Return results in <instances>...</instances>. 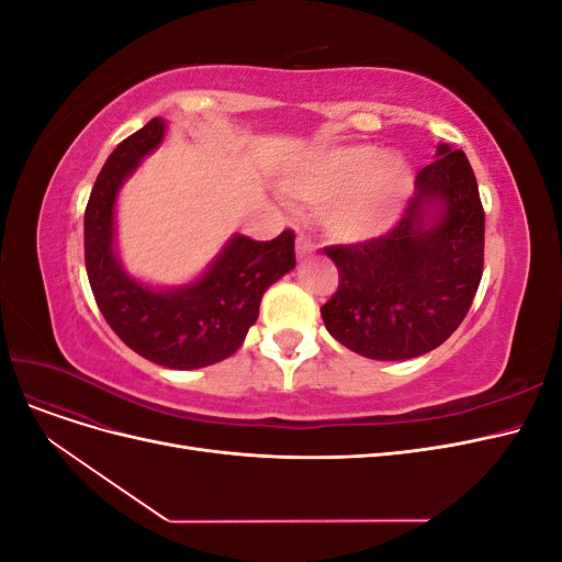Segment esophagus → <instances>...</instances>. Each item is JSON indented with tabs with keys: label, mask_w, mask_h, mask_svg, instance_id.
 Returning <instances> with one entry per match:
<instances>
[{
	"label": "esophagus",
	"mask_w": 562,
	"mask_h": 562,
	"mask_svg": "<svg viewBox=\"0 0 562 562\" xmlns=\"http://www.w3.org/2000/svg\"><path fill=\"white\" fill-rule=\"evenodd\" d=\"M316 250V244L310 239L307 234H297V239H295V252H297V258L302 260V258H307V255H312Z\"/></svg>",
	"instance_id": "obj_1"
}]
</instances>
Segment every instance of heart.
Masks as SVG:
<instances>
[{
  "mask_svg": "<svg viewBox=\"0 0 562 562\" xmlns=\"http://www.w3.org/2000/svg\"><path fill=\"white\" fill-rule=\"evenodd\" d=\"M413 176L398 157L368 145L335 147L312 157L283 180V192L318 206L321 223L337 241H366L386 232L411 196Z\"/></svg>",
  "mask_w": 562,
  "mask_h": 562,
  "instance_id": "1",
  "label": "heart"
}]
</instances>
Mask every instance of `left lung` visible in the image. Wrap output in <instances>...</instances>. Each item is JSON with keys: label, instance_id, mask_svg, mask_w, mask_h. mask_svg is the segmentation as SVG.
<instances>
[{"label": "left lung", "instance_id": "8db88e82", "mask_svg": "<svg viewBox=\"0 0 562 562\" xmlns=\"http://www.w3.org/2000/svg\"><path fill=\"white\" fill-rule=\"evenodd\" d=\"M415 176L398 223L375 239L328 246L339 285L321 307L328 333L375 361H403L440 347L459 328L483 277L485 211L462 149L438 147ZM445 213L423 227V209Z\"/></svg>", "mask_w": 562, "mask_h": 562}]
</instances>
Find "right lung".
<instances>
[{
  "mask_svg": "<svg viewBox=\"0 0 562 562\" xmlns=\"http://www.w3.org/2000/svg\"><path fill=\"white\" fill-rule=\"evenodd\" d=\"M164 138L151 119L108 157L83 213V258L98 310L135 353L176 370H194L227 359L258 321L267 288L295 267V232L271 241L234 236L196 283L157 293L126 277L112 252V211L119 184Z\"/></svg>",
  "mask_w": 562,
  "mask_h": 562,
  "instance_id": "right-lung-1",
  "label": "right lung"
}]
</instances>
